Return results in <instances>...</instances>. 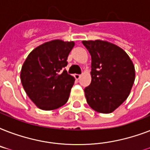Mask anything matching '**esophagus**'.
<instances>
[{
	"mask_svg": "<svg viewBox=\"0 0 150 150\" xmlns=\"http://www.w3.org/2000/svg\"><path fill=\"white\" fill-rule=\"evenodd\" d=\"M75 78L76 79H79L80 78H81V75H79V74H75Z\"/></svg>",
	"mask_w": 150,
	"mask_h": 150,
	"instance_id": "1",
	"label": "esophagus"
}]
</instances>
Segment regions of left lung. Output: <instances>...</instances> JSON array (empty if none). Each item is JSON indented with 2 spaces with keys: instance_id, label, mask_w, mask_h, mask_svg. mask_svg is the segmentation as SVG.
I'll return each mask as SVG.
<instances>
[{
  "instance_id": "left-lung-1",
  "label": "left lung",
  "mask_w": 150,
  "mask_h": 150,
  "mask_svg": "<svg viewBox=\"0 0 150 150\" xmlns=\"http://www.w3.org/2000/svg\"><path fill=\"white\" fill-rule=\"evenodd\" d=\"M92 58V81L85 88L90 107L111 113L128 98L135 81V67L121 47L107 41H82Z\"/></svg>"
}]
</instances>
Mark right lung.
<instances>
[{
	"mask_svg": "<svg viewBox=\"0 0 150 150\" xmlns=\"http://www.w3.org/2000/svg\"><path fill=\"white\" fill-rule=\"evenodd\" d=\"M74 42L52 40L35 48L22 67L21 81L35 104L51 110L65 104L75 78L64 69Z\"/></svg>",
	"mask_w": 150,
	"mask_h": 150,
	"instance_id": "right-lung-1",
	"label": "right lung"
}]
</instances>
